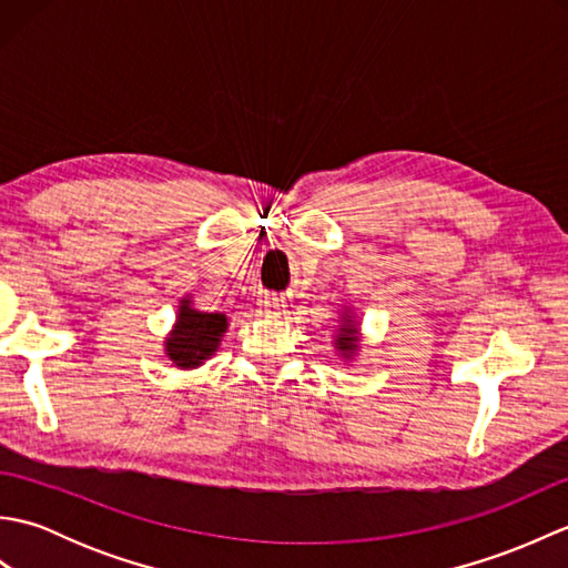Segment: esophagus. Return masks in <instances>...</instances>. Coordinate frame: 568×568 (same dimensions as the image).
I'll return each instance as SVG.
<instances>
[{
  "label": "esophagus",
  "mask_w": 568,
  "mask_h": 568,
  "mask_svg": "<svg viewBox=\"0 0 568 568\" xmlns=\"http://www.w3.org/2000/svg\"><path fill=\"white\" fill-rule=\"evenodd\" d=\"M261 307L263 312H268V315H281V312H285V300L275 295H265L261 300Z\"/></svg>",
  "instance_id": "esophagus-1"
}]
</instances>
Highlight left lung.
I'll list each match as a JSON object with an SVG mask.
<instances>
[{
	"mask_svg": "<svg viewBox=\"0 0 568 568\" xmlns=\"http://www.w3.org/2000/svg\"><path fill=\"white\" fill-rule=\"evenodd\" d=\"M339 322H342L339 329H336V334H334V348L344 361H352L358 352V342H361V327H358L354 310L344 307Z\"/></svg>",
	"mask_w": 568,
	"mask_h": 568,
	"instance_id": "left-lung-1",
	"label": "left lung"
}]
</instances>
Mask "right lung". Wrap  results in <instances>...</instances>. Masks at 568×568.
Masks as SVG:
<instances>
[{
  "instance_id": "right-lung-1",
  "label": "right lung",
  "mask_w": 568,
  "mask_h": 568,
  "mask_svg": "<svg viewBox=\"0 0 568 568\" xmlns=\"http://www.w3.org/2000/svg\"><path fill=\"white\" fill-rule=\"evenodd\" d=\"M229 327V317L222 312H202L192 305V297L180 300L178 317L173 329L165 336V356L173 366L190 371L202 366L212 358L222 344V336Z\"/></svg>"
}]
</instances>
